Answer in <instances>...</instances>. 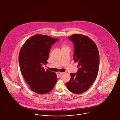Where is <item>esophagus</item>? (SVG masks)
Returning a JSON list of instances; mask_svg holds the SVG:
<instances>
[{
	"instance_id": "1",
	"label": "esophagus",
	"mask_w": 120,
	"mask_h": 120,
	"mask_svg": "<svg viewBox=\"0 0 120 120\" xmlns=\"http://www.w3.org/2000/svg\"><path fill=\"white\" fill-rule=\"evenodd\" d=\"M64 73L63 72H57V74L59 75H63Z\"/></svg>"
}]
</instances>
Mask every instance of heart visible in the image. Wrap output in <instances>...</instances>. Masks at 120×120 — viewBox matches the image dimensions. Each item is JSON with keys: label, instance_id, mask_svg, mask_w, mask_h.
<instances>
[{"label": "heart", "instance_id": "b5f03b06", "mask_svg": "<svg viewBox=\"0 0 120 120\" xmlns=\"http://www.w3.org/2000/svg\"><path fill=\"white\" fill-rule=\"evenodd\" d=\"M65 47H67V46L65 45H63V48H65Z\"/></svg>", "mask_w": 120, "mask_h": 120}]
</instances>
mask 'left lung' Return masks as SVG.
I'll use <instances>...</instances> for the list:
<instances>
[{
	"label": "left lung",
	"mask_w": 120,
	"mask_h": 120,
	"mask_svg": "<svg viewBox=\"0 0 120 120\" xmlns=\"http://www.w3.org/2000/svg\"><path fill=\"white\" fill-rule=\"evenodd\" d=\"M74 45V59L78 63L77 73H70L71 79L66 83L69 90L75 94L86 91L97 77L99 54L95 43L89 37L81 34L68 37Z\"/></svg>",
	"instance_id": "left-lung-1"
}]
</instances>
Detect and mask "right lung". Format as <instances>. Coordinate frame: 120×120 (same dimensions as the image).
<instances>
[{
  "label": "right lung",
  "instance_id": "1",
  "mask_svg": "<svg viewBox=\"0 0 120 120\" xmlns=\"http://www.w3.org/2000/svg\"><path fill=\"white\" fill-rule=\"evenodd\" d=\"M58 39L43 34L31 37L22 46L19 54L21 71L30 89L38 94H45L54 88L57 81L56 74L47 69L50 49Z\"/></svg>",
  "mask_w": 120,
  "mask_h": 120
}]
</instances>
